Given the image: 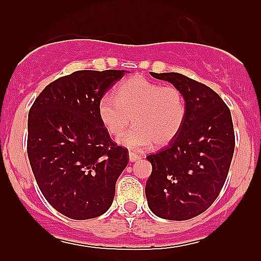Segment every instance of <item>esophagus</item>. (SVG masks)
I'll list each match as a JSON object with an SVG mask.
<instances>
[{
	"label": "esophagus",
	"mask_w": 261,
	"mask_h": 261,
	"mask_svg": "<svg viewBox=\"0 0 261 261\" xmlns=\"http://www.w3.org/2000/svg\"><path fill=\"white\" fill-rule=\"evenodd\" d=\"M140 155H138L136 154V152H133V151H130L128 152V159H130V162L133 163V162H136V160L138 159H140Z\"/></svg>",
	"instance_id": "34e87169"
}]
</instances>
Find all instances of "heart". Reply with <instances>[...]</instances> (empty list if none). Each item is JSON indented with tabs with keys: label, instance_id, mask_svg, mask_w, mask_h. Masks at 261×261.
I'll list each match as a JSON object with an SVG mask.
<instances>
[{
	"label": "heart",
	"instance_id": "heart-1",
	"mask_svg": "<svg viewBox=\"0 0 261 261\" xmlns=\"http://www.w3.org/2000/svg\"><path fill=\"white\" fill-rule=\"evenodd\" d=\"M187 99L178 87L135 75L121 82L115 97L103 96L97 105L102 126L110 135L120 136L128 123L134 127L118 143L133 150L165 146L180 134L187 120Z\"/></svg>",
	"mask_w": 261,
	"mask_h": 261
}]
</instances>
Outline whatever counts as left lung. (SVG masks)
<instances>
[{
  "mask_svg": "<svg viewBox=\"0 0 261 261\" xmlns=\"http://www.w3.org/2000/svg\"><path fill=\"white\" fill-rule=\"evenodd\" d=\"M150 74L178 87L188 112L179 135L146 156L152 167L145 187L147 204L160 218L189 220L206 211L225 184L235 150L232 117L206 84L180 73Z\"/></svg>",
  "mask_w": 261,
  "mask_h": 261,
  "instance_id": "8db88e82",
  "label": "left lung"
}]
</instances>
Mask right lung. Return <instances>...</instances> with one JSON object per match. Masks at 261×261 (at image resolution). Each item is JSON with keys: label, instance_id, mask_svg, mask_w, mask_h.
<instances>
[{"label": "right lung", "instance_id": "right-lung-1", "mask_svg": "<svg viewBox=\"0 0 261 261\" xmlns=\"http://www.w3.org/2000/svg\"><path fill=\"white\" fill-rule=\"evenodd\" d=\"M126 70H77L51 82L29 111L28 156L46 201L67 217L88 220L111 207L128 150L110 138L98 101Z\"/></svg>", "mask_w": 261, "mask_h": 261}]
</instances>
